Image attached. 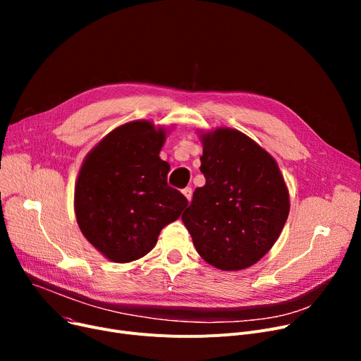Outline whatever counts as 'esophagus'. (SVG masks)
<instances>
[{"label": "esophagus", "instance_id": "34e87169", "mask_svg": "<svg viewBox=\"0 0 361 361\" xmlns=\"http://www.w3.org/2000/svg\"><path fill=\"white\" fill-rule=\"evenodd\" d=\"M183 195L185 196V199H187L188 202H190V200H192V195H193V192H192V188H190V187H185V188H184V190H183Z\"/></svg>", "mask_w": 361, "mask_h": 361}]
</instances>
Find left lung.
<instances>
[{
    "label": "left lung",
    "mask_w": 361,
    "mask_h": 361,
    "mask_svg": "<svg viewBox=\"0 0 361 361\" xmlns=\"http://www.w3.org/2000/svg\"><path fill=\"white\" fill-rule=\"evenodd\" d=\"M206 178L181 219L197 253L222 271L252 267L278 240L290 212L275 159L233 128L203 136Z\"/></svg>",
    "instance_id": "left-lung-1"
}]
</instances>
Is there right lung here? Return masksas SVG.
Listing matches in <instances>:
<instances>
[{
	"label": "right lung",
	"instance_id": "1",
	"mask_svg": "<svg viewBox=\"0 0 361 361\" xmlns=\"http://www.w3.org/2000/svg\"><path fill=\"white\" fill-rule=\"evenodd\" d=\"M165 131L149 121L112 130L86 157L74 190L83 235L112 262L143 257L161 230L180 218L187 199L168 185L159 158Z\"/></svg>",
	"mask_w": 361,
	"mask_h": 361
}]
</instances>
